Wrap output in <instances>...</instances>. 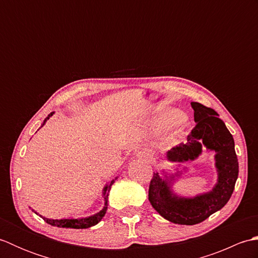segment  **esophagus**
Masks as SVG:
<instances>
[{
    "label": "esophagus",
    "instance_id": "1",
    "mask_svg": "<svg viewBox=\"0 0 258 258\" xmlns=\"http://www.w3.org/2000/svg\"><path fill=\"white\" fill-rule=\"evenodd\" d=\"M136 156L141 158V160L146 161V162H151L153 160V154H152V152L149 151V150L138 152V153H136Z\"/></svg>",
    "mask_w": 258,
    "mask_h": 258
}]
</instances>
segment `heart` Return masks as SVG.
<instances>
[{"label": "heart", "instance_id": "heart-1", "mask_svg": "<svg viewBox=\"0 0 258 258\" xmlns=\"http://www.w3.org/2000/svg\"><path fill=\"white\" fill-rule=\"evenodd\" d=\"M182 120H183L182 113L176 111V109H169V111H166L162 115L160 118V123L165 126H174L182 123Z\"/></svg>", "mask_w": 258, "mask_h": 258}]
</instances>
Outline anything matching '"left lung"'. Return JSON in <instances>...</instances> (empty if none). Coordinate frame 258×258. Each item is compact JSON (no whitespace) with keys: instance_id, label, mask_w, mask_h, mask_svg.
Instances as JSON below:
<instances>
[{"instance_id":"1","label":"left lung","mask_w":258,"mask_h":258,"mask_svg":"<svg viewBox=\"0 0 258 258\" xmlns=\"http://www.w3.org/2000/svg\"><path fill=\"white\" fill-rule=\"evenodd\" d=\"M195 127L187 136V143H180L166 153L167 161L185 163L195 161L202 149L215 152L217 183L213 189L194 197L175 194L172 189L175 177L182 172L168 174L155 172L151 179L149 201L153 208L165 220L179 225H195L226 205L231 199L238 177V160L235 143L225 123L213 108L191 102Z\"/></svg>"}]
</instances>
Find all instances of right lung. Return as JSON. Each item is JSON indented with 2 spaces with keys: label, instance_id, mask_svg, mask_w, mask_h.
I'll return each instance as SVG.
<instances>
[{
  "label": "right lung",
  "instance_id": "add662e5",
  "mask_svg": "<svg viewBox=\"0 0 258 258\" xmlns=\"http://www.w3.org/2000/svg\"><path fill=\"white\" fill-rule=\"evenodd\" d=\"M53 115V113H51L48 116L44 119V122H43L42 126L44 125L47 119L50 118ZM115 179H117V177H115ZM115 179H112L111 182L108 184H106L104 186L103 188V199H104V206L102 208V211H100L98 213L94 214V215L89 216V217H82V218H63V220H51V218H46L44 216L40 215L43 220H44L47 224H50L52 226H57V227H63V228H76V229H80V228H89L91 226H94L98 222H101L102 218L104 217L107 210V200H108V193H109V189H111V186L114 184ZM35 214H37L34 210H32ZM38 215V214H37Z\"/></svg>",
  "mask_w": 258,
  "mask_h": 258
}]
</instances>
